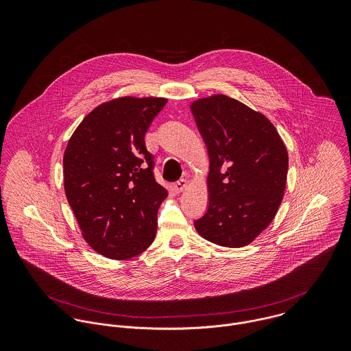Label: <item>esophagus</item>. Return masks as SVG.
<instances>
[{
	"label": "esophagus",
	"instance_id": "1",
	"mask_svg": "<svg viewBox=\"0 0 351 351\" xmlns=\"http://www.w3.org/2000/svg\"><path fill=\"white\" fill-rule=\"evenodd\" d=\"M186 186H188V180H185V178H181L180 181H177V182L174 184L173 189H174V192H176V193H180V192H182V191H184Z\"/></svg>",
	"mask_w": 351,
	"mask_h": 351
}]
</instances>
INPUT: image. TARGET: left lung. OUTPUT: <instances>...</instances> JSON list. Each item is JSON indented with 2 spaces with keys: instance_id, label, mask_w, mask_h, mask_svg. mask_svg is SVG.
<instances>
[{
  "instance_id": "obj_1",
  "label": "left lung",
  "mask_w": 351,
  "mask_h": 351,
  "mask_svg": "<svg viewBox=\"0 0 351 351\" xmlns=\"http://www.w3.org/2000/svg\"><path fill=\"white\" fill-rule=\"evenodd\" d=\"M208 155V208L195 220L202 238L224 247L252 242L284 197L288 151L259 112L224 95L191 105Z\"/></svg>"
}]
</instances>
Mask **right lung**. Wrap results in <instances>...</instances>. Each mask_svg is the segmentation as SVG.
Returning a JSON list of instances; mask_svg holds the SVG:
<instances>
[{
  "label": "right lung",
  "instance_id": "1",
  "mask_svg": "<svg viewBox=\"0 0 351 351\" xmlns=\"http://www.w3.org/2000/svg\"><path fill=\"white\" fill-rule=\"evenodd\" d=\"M167 100L121 97L93 109L63 156L64 192L85 241L101 255L128 259L155 239L167 196L154 177L145 135Z\"/></svg>",
  "mask_w": 351,
  "mask_h": 351
}]
</instances>
